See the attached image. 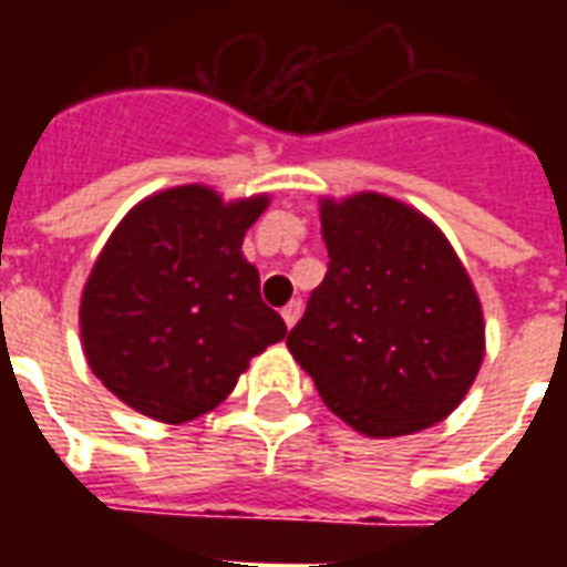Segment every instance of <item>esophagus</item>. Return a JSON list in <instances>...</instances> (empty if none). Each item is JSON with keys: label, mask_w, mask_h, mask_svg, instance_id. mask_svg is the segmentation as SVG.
I'll use <instances>...</instances> for the list:
<instances>
[{"label": "esophagus", "mask_w": 567, "mask_h": 567, "mask_svg": "<svg viewBox=\"0 0 567 567\" xmlns=\"http://www.w3.org/2000/svg\"><path fill=\"white\" fill-rule=\"evenodd\" d=\"M300 312H303V303H300V300H291V303L282 309L285 324H288V328H295L297 319H300Z\"/></svg>", "instance_id": "obj_1"}]
</instances>
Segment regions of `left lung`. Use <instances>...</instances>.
Segmentation results:
<instances>
[{
    "instance_id": "1",
    "label": "left lung",
    "mask_w": 567,
    "mask_h": 567,
    "mask_svg": "<svg viewBox=\"0 0 567 567\" xmlns=\"http://www.w3.org/2000/svg\"><path fill=\"white\" fill-rule=\"evenodd\" d=\"M324 282L288 333L321 401L368 437H401L462 404L483 361V309L425 215L382 194L321 203Z\"/></svg>"
}]
</instances>
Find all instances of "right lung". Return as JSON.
<instances>
[{
	"label": "right lung",
	"instance_id": "1",
	"mask_svg": "<svg viewBox=\"0 0 567 567\" xmlns=\"http://www.w3.org/2000/svg\"><path fill=\"white\" fill-rule=\"evenodd\" d=\"M264 209L267 197L169 187L105 243L81 295V340L105 389L142 416L178 425L209 413L288 333L239 251Z\"/></svg>",
	"mask_w": 567,
	"mask_h": 567
}]
</instances>
